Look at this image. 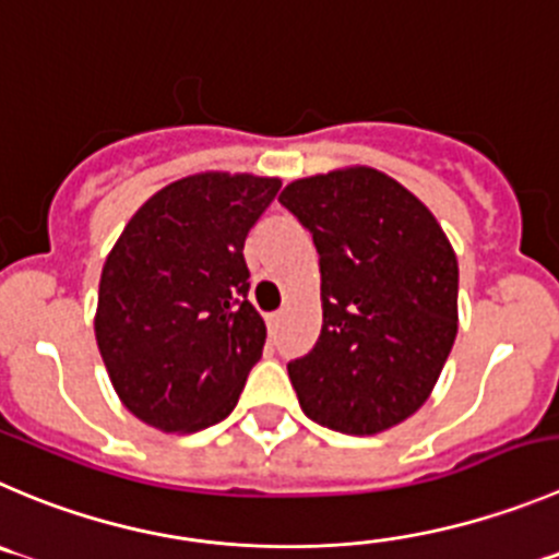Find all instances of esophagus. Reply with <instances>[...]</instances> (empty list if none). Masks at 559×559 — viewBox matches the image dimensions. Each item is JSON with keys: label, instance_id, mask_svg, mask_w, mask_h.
Segmentation results:
<instances>
[{"label": "esophagus", "instance_id": "esophagus-1", "mask_svg": "<svg viewBox=\"0 0 559 559\" xmlns=\"http://www.w3.org/2000/svg\"><path fill=\"white\" fill-rule=\"evenodd\" d=\"M280 321H283V312H271V316H265V323H269L271 332H274V329L280 326Z\"/></svg>", "mask_w": 559, "mask_h": 559}]
</instances>
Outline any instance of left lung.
<instances>
[{
    "mask_svg": "<svg viewBox=\"0 0 559 559\" xmlns=\"http://www.w3.org/2000/svg\"><path fill=\"white\" fill-rule=\"evenodd\" d=\"M280 203L321 254V337L288 365L301 412L340 433H381L428 401L455 343L453 247L417 197L373 167L299 178Z\"/></svg>",
    "mask_w": 559,
    "mask_h": 559,
    "instance_id": "1",
    "label": "left lung"
}]
</instances>
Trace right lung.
Instances as JSON below:
<instances>
[{
  "mask_svg": "<svg viewBox=\"0 0 559 559\" xmlns=\"http://www.w3.org/2000/svg\"><path fill=\"white\" fill-rule=\"evenodd\" d=\"M283 180L197 173L147 200L106 254L95 340L117 397L164 433L236 408L263 354L243 241Z\"/></svg>",
  "mask_w": 559,
  "mask_h": 559,
  "instance_id": "1",
  "label": "right lung"
}]
</instances>
